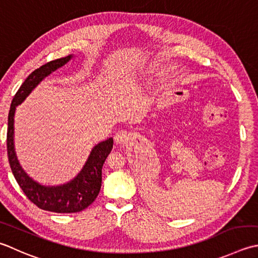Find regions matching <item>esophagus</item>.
I'll use <instances>...</instances> for the list:
<instances>
[{
  "label": "esophagus",
  "instance_id": "34e87169",
  "mask_svg": "<svg viewBox=\"0 0 258 258\" xmlns=\"http://www.w3.org/2000/svg\"><path fill=\"white\" fill-rule=\"evenodd\" d=\"M130 138H131V133L128 132V131L120 130L115 135V142L122 144V143L127 142V141L130 140Z\"/></svg>",
  "mask_w": 258,
  "mask_h": 258
}]
</instances>
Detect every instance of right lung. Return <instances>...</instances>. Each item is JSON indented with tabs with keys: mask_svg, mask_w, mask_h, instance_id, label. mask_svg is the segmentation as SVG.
I'll return each mask as SVG.
<instances>
[{
	"mask_svg": "<svg viewBox=\"0 0 258 258\" xmlns=\"http://www.w3.org/2000/svg\"><path fill=\"white\" fill-rule=\"evenodd\" d=\"M70 58L72 55L52 60L30 74L14 95L8 119V159L15 180L28 199L38 208L59 214L79 213L92 205L97 198L102 186V169L106 158L113 149V139H107L95 146L77 178L63 185L44 186L30 179L18 162L13 146V123L15 107L23 102L44 77L67 63Z\"/></svg>",
	"mask_w": 258,
	"mask_h": 258,
	"instance_id": "obj_1",
	"label": "right lung"
}]
</instances>
